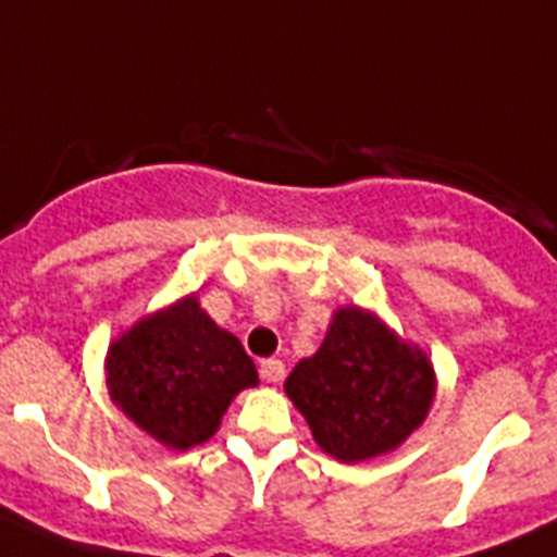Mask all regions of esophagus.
I'll return each instance as SVG.
<instances>
[{"label":"esophagus","instance_id":"obj_1","mask_svg":"<svg viewBox=\"0 0 557 557\" xmlns=\"http://www.w3.org/2000/svg\"><path fill=\"white\" fill-rule=\"evenodd\" d=\"M260 375L269 384H280L285 379V364L280 359H263L260 361Z\"/></svg>","mask_w":557,"mask_h":557}]
</instances>
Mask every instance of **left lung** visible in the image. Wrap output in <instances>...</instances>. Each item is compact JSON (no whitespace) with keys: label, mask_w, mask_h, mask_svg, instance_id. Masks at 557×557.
Instances as JSON below:
<instances>
[{"label":"left lung","mask_w":557,"mask_h":557,"mask_svg":"<svg viewBox=\"0 0 557 557\" xmlns=\"http://www.w3.org/2000/svg\"><path fill=\"white\" fill-rule=\"evenodd\" d=\"M327 457L367 462L406 443L437 395L432 359L370 308L333 311L325 342L283 384Z\"/></svg>","instance_id":"left-lung-1"}]
</instances>
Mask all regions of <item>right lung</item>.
<instances>
[{
	"label": "right lung",
	"instance_id": "add662e5",
	"mask_svg": "<svg viewBox=\"0 0 557 557\" xmlns=\"http://www.w3.org/2000/svg\"><path fill=\"white\" fill-rule=\"evenodd\" d=\"M258 384L240 338L215 325L196 294L145 313L106 352L111 404L171 451L207 443L235 395Z\"/></svg>",
	"mask_w": 557,
	"mask_h": 557
}]
</instances>
